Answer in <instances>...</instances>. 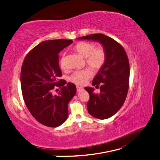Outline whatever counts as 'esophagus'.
<instances>
[{
	"label": "esophagus",
	"instance_id": "obj_1",
	"mask_svg": "<svg viewBox=\"0 0 160 160\" xmlns=\"http://www.w3.org/2000/svg\"><path fill=\"white\" fill-rule=\"evenodd\" d=\"M76 88H77V91H78V92H79V91H82V90H83V88L81 87H79V86H77Z\"/></svg>",
	"mask_w": 160,
	"mask_h": 160
}]
</instances>
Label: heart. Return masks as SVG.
<instances>
[{"label":"heart","mask_w":160,"mask_h":160,"mask_svg":"<svg viewBox=\"0 0 160 160\" xmlns=\"http://www.w3.org/2000/svg\"><path fill=\"white\" fill-rule=\"evenodd\" d=\"M74 51L80 55L85 58V61L90 68L94 70L99 69L106 59V52L103 48L95 47L93 43L88 42H80L75 45ZM60 67L61 69L65 68V57H62L60 59ZM91 76V72L88 69L74 71L69 76V80L77 85H82Z\"/></svg>","instance_id":"obj_1"}]
</instances>
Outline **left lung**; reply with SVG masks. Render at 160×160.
Here are the masks:
<instances>
[{
    "label": "left lung",
    "mask_w": 160,
    "mask_h": 160,
    "mask_svg": "<svg viewBox=\"0 0 160 160\" xmlns=\"http://www.w3.org/2000/svg\"><path fill=\"white\" fill-rule=\"evenodd\" d=\"M99 42L106 52V59L92 84L99 88L85 87L90 95L87 103L88 113L100 120L108 119L116 114L124 104L129 87L130 66L124 48L115 40L103 34H94L78 38Z\"/></svg>",
    "instance_id": "8db88e82"
}]
</instances>
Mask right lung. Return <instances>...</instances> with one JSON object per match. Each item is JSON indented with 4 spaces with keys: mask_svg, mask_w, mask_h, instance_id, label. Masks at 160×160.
<instances>
[{
    "mask_svg": "<svg viewBox=\"0 0 160 160\" xmlns=\"http://www.w3.org/2000/svg\"><path fill=\"white\" fill-rule=\"evenodd\" d=\"M72 42L65 39L43 41L28 53L22 64L21 87L24 102L32 116L46 126L55 128L63 124L68 117L69 102L76 93L75 84L57 80L62 75L59 52ZM55 87H59L61 91L53 96Z\"/></svg>",
    "mask_w": 160,
    "mask_h": 160,
    "instance_id": "obj_1",
    "label": "right lung"
}]
</instances>
